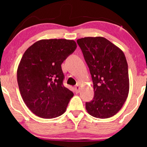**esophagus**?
I'll use <instances>...</instances> for the list:
<instances>
[{"label": "esophagus", "mask_w": 147, "mask_h": 147, "mask_svg": "<svg viewBox=\"0 0 147 147\" xmlns=\"http://www.w3.org/2000/svg\"><path fill=\"white\" fill-rule=\"evenodd\" d=\"M75 89H76V92H80V85H77L75 87Z\"/></svg>", "instance_id": "1"}]
</instances>
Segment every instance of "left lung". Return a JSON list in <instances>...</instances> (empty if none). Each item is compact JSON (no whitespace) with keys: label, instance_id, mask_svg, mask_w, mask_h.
Returning a JSON list of instances; mask_svg holds the SVG:
<instances>
[{"label":"left lung","instance_id":"obj_1","mask_svg":"<svg viewBox=\"0 0 147 147\" xmlns=\"http://www.w3.org/2000/svg\"><path fill=\"white\" fill-rule=\"evenodd\" d=\"M90 69L94 97L86 103L90 115L108 118L123 106L129 92L128 64L123 51L102 37L77 40Z\"/></svg>","mask_w":147,"mask_h":147}]
</instances>
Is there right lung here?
Instances as JSON below:
<instances>
[{
  "instance_id": "1",
  "label": "right lung",
  "mask_w": 147,
  "mask_h": 147,
  "mask_svg": "<svg viewBox=\"0 0 147 147\" xmlns=\"http://www.w3.org/2000/svg\"><path fill=\"white\" fill-rule=\"evenodd\" d=\"M74 40L41 39L24 53L17 82L24 102L39 117L53 118L65 112L74 93L63 85L61 63L75 51Z\"/></svg>"
}]
</instances>
